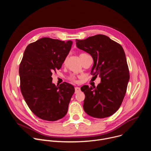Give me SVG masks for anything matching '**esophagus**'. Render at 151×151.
<instances>
[{"label": "esophagus", "instance_id": "1", "mask_svg": "<svg viewBox=\"0 0 151 151\" xmlns=\"http://www.w3.org/2000/svg\"><path fill=\"white\" fill-rule=\"evenodd\" d=\"M75 94H76V93H79L80 91H81V88H79V87H75Z\"/></svg>", "mask_w": 151, "mask_h": 151}]
</instances>
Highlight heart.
<instances>
[{
    "label": "heart",
    "instance_id": "heart-1",
    "mask_svg": "<svg viewBox=\"0 0 151 151\" xmlns=\"http://www.w3.org/2000/svg\"><path fill=\"white\" fill-rule=\"evenodd\" d=\"M85 55H87V54H85V53H82L80 54V57H82V56H83ZM66 63V60L64 61V64ZM69 79L72 81V82H75L76 81V77L74 76V75H70L69 77Z\"/></svg>",
    "mask_w": 151,
    "mask_h": 151
}]
</instances>
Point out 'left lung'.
Listing matches in <instances>:
<instances>
[{
  "label": "left lung",
  "instance_id": "8db88e82",
  "mask_svg": "<svg viewBox=\"0 0 151 151\" xmlns=\"http://www.w3.org/2000/svg\"><path fill=\"white\" fill-rule=\"evenodd\" d=\"M76 44L91 55V73L101 78L97 87L84 85L81 88L85 96L83 110L94 118L110 116L121 106L130 79L124 51L118 43L103 35L76 39Z\"/></svg>",
  "mask_w": 151,
  "mask_h": 151
}]
</instances>
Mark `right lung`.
I'll use <instances>...</instances> for the list:
<instances>
[{
	"instance_id": "right-lung-1",
	"label": "right lung",
	"mask_w": 151,
	"mask_h": 151,
	"mask_svg": "<svg viewBox=\"0 0 151 151\" xmlns=\"http://www.w3.org/2000/svg\"><path fill=\"white\" fill-rule=\"evenodd\" d=\"M72 41L43 37L26 48L19 67L20 89L32 112L39 118L55 121L65 116L74 87L52 83V72L61 68Z\"/></svg>"
}]
</instances>
